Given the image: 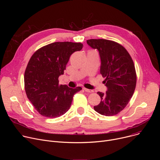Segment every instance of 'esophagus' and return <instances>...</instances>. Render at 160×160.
Returning a JSON list of instances; mask_svg holds the SVG:
<instances>
[{
	"instance_id": "1",
	"label": "esophagus",
	"mask_w": 160,
	"mask_h": 160,
	"mask_svg": "<svg viewBox=\"0 0 160 160\" xmlns=\"http://www.w3.org/2000/svg\"><path fill=\"white\" fill-rule=\"evenodd\" d=\"M83 90H84L86 92H88V93H92V92H93V90H91V89H89L87 88H83Z\"/></svg>"
}]
</instances>
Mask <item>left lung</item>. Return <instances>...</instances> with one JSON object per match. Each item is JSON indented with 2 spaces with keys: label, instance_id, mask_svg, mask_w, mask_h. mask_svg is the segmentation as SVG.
Returning a JSON list of instances; mask_svg holds the SVG:
<instances>
[{
  "label": "left lung",
  "instance_id": "obj_1",
  "mask_svg": "<svg viewBox=\"0 0 160 160\" xmlns=\"http://www.w3.org/2000/svg\"><path fill=\"white\" fill-rule=\"evenodd\" d=\"M87 43L98 51L100 72L107 87L105 93L97 92L101 101L94 110L102 115H115L127 106L135 91L137 77L133 62L125 48L115 41L92 39Z\"/></svg>",
  "mask_w": 160,
  "mask_h": 160
}]
</instances>
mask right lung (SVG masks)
<instances>
[{"label": "right lung", "mask_w": 160, "mask_h": 160, "mask_svg": "<svg viewBox=\"0 0 160 160\" xmlns=\"http://www.w3.org/2000/svg\"><path fill=\"white\" fill-rule=\"evenodd\" d=\"M82 47L81 43L55 42L32 56L24 72V88L28 98L41 115L56 118L65 114L74 95L82 89L60 85L58 78L64 73L71 55Z\"/></svg>", "instance_id": "add662e5"}]
</instances>
